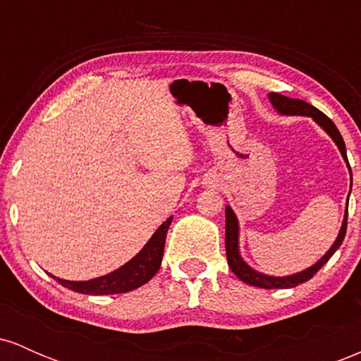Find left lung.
Masks as SVG:
<instances>
[{
  "label": "left lung",
  "instance_id": "obj_1",
  "mask_svg": "<svg viewBox=\"0 0 361 361\" xmlns=\"http://www.w3.org/2000/svg\"><path fill=\"white\" fill-rule=\"evenodd\" d=\"M270 98L271 105L275 106V110L279 111L281 115H304V117H310L317 126H321L324 130L327 132L331 139L334 140L336 144L339 152H341L343 159L346 161L348 168H350V163H348V157H346V146H345V140H343L341 134H339L338 127L334 126L333 120L329 117H326L321 110H317L316 106L309 105V103L302 102V100H295V98H288L283 97L280 93H270L268 94ZM351 173V168H350ZM350 197V195H348ZM348 221V209L345 214V219H343L341 224V229H339V234L334 241L333 246L329 247V251L322 256L321 259L317 261L316 264L309 267L307 270L299 271V273H293V275L288 276H270V275H264V273H259L256 270H252L250 264L243 259L241 252H239V222L235 214L233 212L229 205L226 207V252H227V263H229V268L233 270V273L238 276L239 280H243L244 283L252 285V287H259V288H292L297 287L299 283H304L312 279L316 273L321 270L322 267L327 263V259L334 255L341 246L343 239H345L346 234V222Z\"/></svg>",
  "mask_w": 361,
  "mask_h": 361
}]
</instances>
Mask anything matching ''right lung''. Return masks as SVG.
I'll use <instances>...</instances> for the list:
<instances>
[{"instance_id":"add662e5","label":"right lung","mask_w":361,"mask_h":361,"mask_svg":"<svg viewBox=\"0 0 361 361\" xmlns=\"http://www.w3.org/2000/svg\"><path fill=\"white\" fill-rule=\"evenodd\" d=\"M171 221L173 217H169L166 222L161 224L156 233L152 234V238L146 243V246L134 258L109 275L98 276V279L88 281H69L51 276L59 281L62 287L73 290V292L85 293V295H111V293H126L139 288L140 285L147 283L159 270Z\"/></svg>"}]
</instances>
